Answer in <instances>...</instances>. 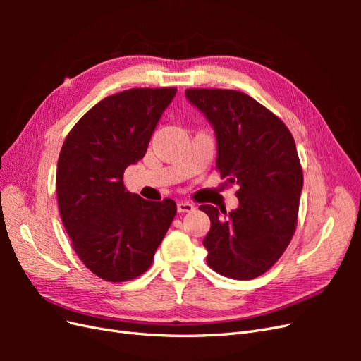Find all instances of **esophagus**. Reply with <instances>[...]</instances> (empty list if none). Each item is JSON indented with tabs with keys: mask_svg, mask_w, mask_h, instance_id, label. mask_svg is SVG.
Returning <instances> with one entry per match:
<instances>
[{
	"mask_svg": "<svg viewBox=\"0 0 361 361\" xmlns=\"http://www.w3.org/2000/svg\"><path fill=\"white\" fill-rule=\"evenodd\" d=\"M194 204L190 202H179L178 203V212H192Z\"/></svg>",
	"mask_w": 361,
	"mask_h": 361,
	"instance_id": "esophagus-1",
	"label": "esophagus"
}]
</instances>
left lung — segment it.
<instances>
[{
	"label": "left lung",
	"mask_w": 361,
	"mask_h": 361,
	"mask_svg": "<svg viewBox=\"0 0 361 361\" xmlns=\"http://www.w3.org/2000/svg\"><path fill=\"white\" fill-rule=\"evenodd\" d=\"M185 96L214 128L221 178L239 185L236 209L199 207L211 220L207 265L224 277L256 279L285 253L297 227L302 170L293 137L245 93L190 89Z\"/></svg>",
	"instance_id": "obj_1"
}]
</instances>
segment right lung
Returning <instances> with one entry per match:
<instances>
[{
	"label": "right lung",
	"mask_w": 361,
	"mask_h": 361,
	"mask_svg": "<svg viewBox=\"0 0 361 361\" xmlns=\"http://www.w3.org/2000/svg\"><path fill=\"white\" fill-rule=\"evenodd\" d=\"M176 89H130L87 111L64 140L57 199L75 253L93 274L126 281L154 262L176 215L171 199L149 202L126 191L123 173L146 155Z\"/></svg>",
	"instance_id": "add662e5"
}]
</instances>
